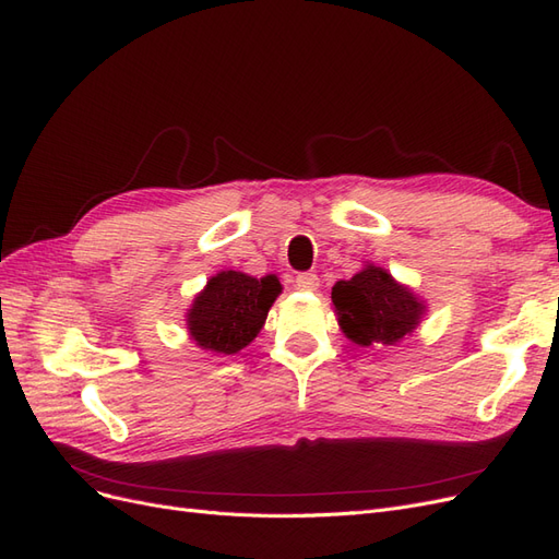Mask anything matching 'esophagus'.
Instances as JSON below:
<instances>
[{"mask_svg": "<svg viewBox=\"0 0 559 559\" xmlns=\"http://www.w3.org/2000/svg\"><path fill=\"white\" fill-rule=\"evenodd\" d=\"M295 283H297L299 290H307V293L318 290V285H321V281H318V276L311 274V271H305V274H299Z\"/></svg>", "mask_w": 559, "mask_h": 559, "instance_id": "obj_1", "label": "esophagus"}]
</instances>
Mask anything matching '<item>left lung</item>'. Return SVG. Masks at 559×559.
Masks as SVG:
<instances>
[{"label":"left lung","instance_id":"obj_1","mask_svg":"<svg viewBox=\"0 0 559 559\" xmlns=\"http://www.w3.org/2000/svg\"><path fill=\"white\" fill-rule=\"evenodd\" d=\"M332 307L346 340L358 346H395L419 328L426 301L397 283L384 266L365 264L356 276L337 281Z\"/></svg>","mask_w":559,"mask_h":559}]
</instances>
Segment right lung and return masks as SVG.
I'll return each mask as SVG.
<instances>
[{
	"mask_svg": "<svg viewBox=\"0 0 559 559\" xmlns=\"http://www.w3.org/2000/svg\"><path fill=\"white\" fill-rule=\"evenodd\" d=\"M281 293L276 274L254 278L234 269L217 271L187 309L189 340L213 356L238 354L258 337Z\"/></svg>",
	"mask_w": 559,
	"mask_h": 559,
	"instance_id": "obj_1",
	"label": "right lung"
}]
</instances>
